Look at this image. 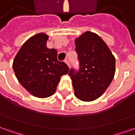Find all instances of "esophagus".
I'll use <instances>...</instances> for the list:
<instances>
[{
  "instance_id": "1",
  "label": "esophagus",
  "mask_w": 135,
  "mask_h": 135,
  "mask_svg": "<svg viewBox=\"0 0 135 135\" xmlns=\"http://www.w3.org/2000/svg\"><path fill=\"white\" fill-rule=\"evenodd\" d=\"M64 62L67 64V66H69V67H70V63H69V60H68L67 59H66L64 60Z\"/></svg>"
}]
</instances>
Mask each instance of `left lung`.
Listing matches in <instances>:
<instances>
[{
	"label": "left lung",
	"mask_w": 135,
	"mask_h": 135,
	"mask_svg": "<svg viewBox=\"0 0 135 135\" xmlns=\"http://www.w3.org/2000/svg\"><path fill=\"white\" fill-rule=\"evenodd\" d=\"M80 68L71 69L69 76L74 95L84 102L93 101L104 93L116 71V60L98 35L87 31L74 40Z\"/></svg>",
	"instance_id": "1"
}]
</instances>
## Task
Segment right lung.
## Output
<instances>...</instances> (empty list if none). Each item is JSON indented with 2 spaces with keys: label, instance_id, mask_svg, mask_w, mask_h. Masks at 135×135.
I'll use <instances>...</instances> for the list:
<instances>
[{
  "label": "right lung",
  "instance_id": "1",
  "mask_svg": "<svg viewBox=\"0 0 135 135\" xmlns=\"http://www.w3.org/2000/svg\"><path fill=\"white\" fill-rule=\"evenodd\" d=\"M48 35L36 34L22 45L13 62L19 83L33 96L45 98L56 92L61 76L69 73L64 62L57 60L56 49L46 46Z\"/></svg>",
  "mask_w": 135,
  "mask_h": 135
}]
</instances>
